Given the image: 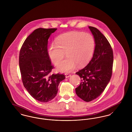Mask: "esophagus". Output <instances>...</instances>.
I'll use <instances>...</instances> for the list:
<instances>
[{"label": "esophagus", "mask_w": 132, "mask_h": 132, "mask_svg": "<svg viewBox=\"0 0 132 132\" xmlns=\"http://www.w3.org/2000/svg\"><path fill=\"white\" fill-rule=\"evenodd\" d=\"M65 75L66 78H69L71 76V74H70L69 73H66V74H65Z\"/></svg>", "instance_id": "34e87169"}]
</instances>
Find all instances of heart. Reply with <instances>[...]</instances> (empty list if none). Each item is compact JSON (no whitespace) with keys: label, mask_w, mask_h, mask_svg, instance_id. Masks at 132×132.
<instances>
[{"label":"heart","mask_w":132,"mask_h":132,"mask_svg":"<svg viewBox=\"0 0 132 132\" xmlns=\"http://www.w3.org/2000/svg\"><path fill=\"white\" fill-rule=\"evenodd\" d=\"M95 42L92 35L88 33L70 31L60 35L51 44L48 55L51 61L57 64L66 53L68 57L58 63L57 69L68 72L75 68L76 65L81 66L88 63L93 56Z\"/></svg>","instance_id":"heart-1"}]
</instances>
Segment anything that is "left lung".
<instances>
[{
    "instance_id": "1",
    "label": "left lung",
    "mask_w": 132,
    "mask_h": 132,
    "mask_svg": "<svg viewBox=\"0 0 132 132\" xmlns=\"http://www.w3.org/2000/svg\"><path fill=\"white\" fill-rule=\"evenodd\" d=\"M88 28L95 42L94 55L86 67L76 73L82 81L76 88V93L86 102L94 100L103 93L110 80L113 63V50L106 38L96 28Z\"/></svg>"
}]
</instances>
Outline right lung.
<instances>
[{"label":"right lung","instance_id":"add662e5","mask_svg":"<svg viewBox=\"0 0 132 132\" xmlns=\"http://www.w3.org/2000/svg\"><path fill=\"white\" fill-rule=\"evenodd\" d=\"M57 29L38 28L26 39L19 54V67L24 86L37 101L47 102L56 95L63 74H51L53 67L47 51L48 39Z\"/></svg>","mask_w":132,"mask_h":132}]
</instances>
